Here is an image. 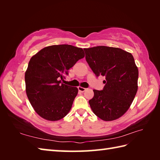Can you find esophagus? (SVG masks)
Returning a JSON list of instances; mask_svg holds the SVG:
<instances>
[{
  "label": "esophagus",
  "mask_w": 160,
  "mask_h": 160,
  "mask_svg": "<svg viewBox=\"0 0 160 160\" xmlns=\"http://www.w3.org/2000/svg\"><path fill=\"white\" fill-rule=\"evenodd\" d=\"M78 90L81 92H84L87 90V88H82V87H78Z\"/></svg>",
  "instance_id": "esophagus-1"
}]
</instances>
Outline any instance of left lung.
<instances>
[{"label": "left lung", "instance_id": "1", "mask_svg": "<svg viewBox=\"0 0 160 160\" xmlns=\"http://www.w3.org/2000/svg\"><path fill=\"white\" fill-rule=\"evenodd\" d=\"M84 51L96 76L106 79L102 90H93V98L89 101L92 110L106 121L120 118L129 109L138 90V70L133 56L121 48L105 46Z\"/></svg>", "mask_w": 160, "mask_h": 160}]
</instances>
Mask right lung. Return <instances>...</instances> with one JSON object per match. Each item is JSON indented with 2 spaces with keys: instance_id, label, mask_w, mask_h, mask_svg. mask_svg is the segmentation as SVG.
Instances as JSON below:
<instances>
[{
  "instance_id": "add662e5",
  "label": "right lung",
  "mask_w": 160,
  "mask_h": 160,
  "mask_svg": "<svg viewBox=\"0 0 160 160\" xmlns=\"http://www.w3.org/2000/svg\"><path fill=\"white\" fill-rule=\"evenodd\" d=\"M84 56L82 48L61 44L42 48L31 58L25 76L26 93L41 117L53 121L68 113L78 90L61 83V80Z\"/></svg>"
}]
</instances>
